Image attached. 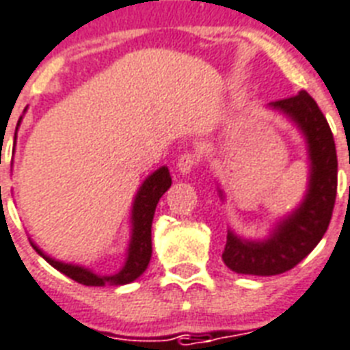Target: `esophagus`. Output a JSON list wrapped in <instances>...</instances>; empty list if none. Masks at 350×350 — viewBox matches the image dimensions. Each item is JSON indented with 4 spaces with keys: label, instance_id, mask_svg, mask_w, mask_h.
Segmentation results:
<instances>
[{
    "label": "esophagus",
    "instance_id": "1",
    "mask_svg": "<svg viewBox=\"0 0 350 350\" xmlns=\"http://www.w3.org/2000/svg\"><path fill=\"white\" fill-rule=\"evenodd\" d=\"M198 161H200V158H198L196 154H181L180 159H178V170H180L181 174H189V172L196 167Z\"/></svg>",
    "mask_w": 350,
    "mask_h": 350
}]
</instances>
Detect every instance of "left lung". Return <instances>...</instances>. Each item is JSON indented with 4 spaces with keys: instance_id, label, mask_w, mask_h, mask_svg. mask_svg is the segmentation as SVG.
<instances>
[{
    "instance_id": "8db88e82",
    "label": "left lung",
    "mask_w": 350,
    "mask_h": 350,
    "mask_svg": "<svg viewBox=\"0 0 350 350\" xmlns=\"http://www.w3.org/2000/svg\"><path fill=\"white\" fill-rule=\"evenodd\" d=\"M294 121L307 142L310 172L309 187L298 208L280 219L267 239L252 241L227 232L221 258L230 271L252 276H276L296 267L320 243L331 224L336 202L338 158L331 126L323 112L305 90L269 103ZM224 198V192L219 191Z\"/></svg>"
}]
</instances>
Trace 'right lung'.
<instances>
[{
  "label": "right lung",
  "mask_w": 350,
  "mask_h": 350,
  "mask_svg": "<svg viewBox=\"0 0 350 350\" xmlns=\"http://www.w3.org/2000/svg\"><path fill=\"white\" fill-rule=\"evenodd\" d=\"M170 183H172V178H170L167 167H159L158 170H154L152 174L142 183L136 198H134V203H132V236L129 250H126L125 265L121 267L120 272L112 274V276H100V274H96L90 269H85L81 265H72V263H63V261L54 260L51 256H46L38 245H34L32 241L30 243L46 263H51L56 271L63 272L65 276H68L74 282L81 283V285H89V287L126 285V283L134 282V280L142 276L148 267V261H150V256H152V234H150V229H152L154 211H156L159 198L169 191Z\"/></svg>",
  "instance_id": "right-lung-1"
}]
</instances>
